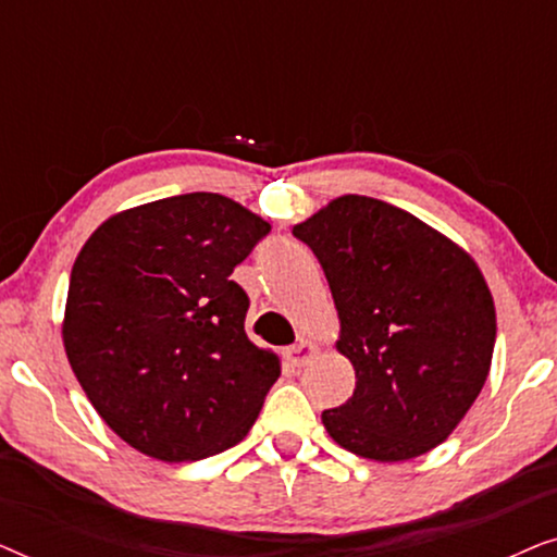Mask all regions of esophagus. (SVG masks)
<instances>
[{
    "label": "esophagus",
    "instance_id": "1",
    "mask_svg": "<svg viewBox=\"0 0 557 557\" xmlns=\"http://www.w3.org/2000/svg\"><path fill=\"white\" fill-rule=\"evenodd\" d=\"M317 352V347L311 345V342H307V339H296L292 347H286L284 349V357L288 362L294 364V368H301V364H307L309 362V357Z\"/></svg>",
    "mask_w": 557,
    "mask_h": 557
}]
</instances>
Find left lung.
Here are the masks:
<instances>
[{
  "instance_id": "left-lung-1",
  "label": "left lung",
  "mask_w": 557,
  "mask_h": 557,
  "mask_svg": "<svg viewBox=\"0 0 557 557\" xmlns=\"http://www.w3.org/2000/svg\"><path fill=\"white\" fill-rule=\"evenodd\" d=\"M294 235L330 281L355 393L322 413L342 448L406 461L448 438L490 375L497 319L482 271L410 212L337 197Z\"/></svg>"
}]
</instances>
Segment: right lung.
Masks as SVG:
<instances>
[{"label":"right lung","instance_id":"1","mask_svg":"<svg viewBox=\"0 0 557 557\" xmlns=\"http://www.w3.org/2000/svg\"><path fill=\"white\" fill-rule=\"evenodd\" d=\"M271 233L215 193L119 212L90 235L67 286V362L106 425L159 461H197L246 438L281 375L246 334L231 281Z\"/></svg>","mask_w":557,"mask_h":557}]
</instances>
